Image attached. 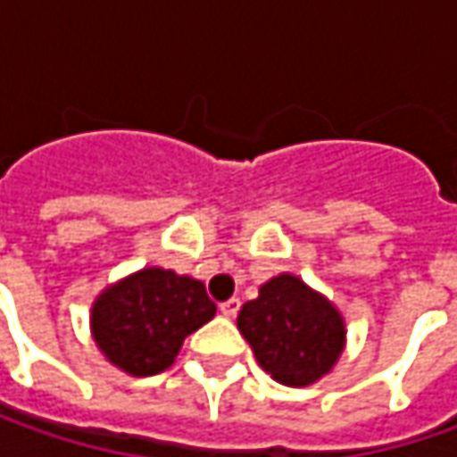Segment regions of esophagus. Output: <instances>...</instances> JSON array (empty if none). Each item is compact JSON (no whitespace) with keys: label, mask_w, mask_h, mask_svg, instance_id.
Returning a JSON list of instances; mask_svg holds the SVG:
<instances>
[{"label":"esophagus","mask_w":457,"mask_h":457,"mask_svg":"<svg viewBox=\"0 0 457 457\" xmlns=\"http://www.w3.org/2000/svg\"><path fill=\"white\" fill-rule=\"evenodd\" d=\"M238 307H241V300H237V297H231V300L220 303V312H223L226 318H237Z\"/></svg>","instance_id":"34e87169"}]
</instances>
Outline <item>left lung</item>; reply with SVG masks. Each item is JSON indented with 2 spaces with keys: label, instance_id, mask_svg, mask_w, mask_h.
Segmentation results:
<instances>
[{
  "label": "left lung",
  "instance_id": "obj_1",
  "mask_svg": "<svg viewBox=\"0 0 457 457\" xmlns=\"http://www.w3.org/2000/svg\"><path fill=\"white\" fill-rule=\"evenodd\" d=\"M259 366L285 386H307L330 374L345 345V323L325 295L295 274H277L237 318Z\"/></svg>",
  "mask_w": 457,
  "mask_h": 457
}]
</instances>
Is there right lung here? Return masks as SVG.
<instances>
[{"label":"right lung","instance_id":"add662e5","mask_svg":"<svg viewBox=\"0 0 457 457\" xmlns=\"http://www.w3.org/2000/svg\"><path fill=\"white\" fill-rule=\"evenodd\" d=\"M216 315L205 285L193 277L147 267L106 287L91 307L98 351L132 377L172 366L183 341Z\"/></svg>","mask_w":457,"mask_h":457}]
</instances>
